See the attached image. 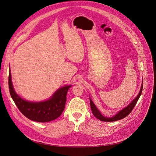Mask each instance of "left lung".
<instances>
[{
	"label": "left lung",
	"mask_w": 156,
	"mask_h": 156,
	"mask_svg": "<svg viewBox=\"0 0 156 156\" xmlns=\"http://www.w3.org/2000/svg\"><path fill=\"white\" fill-rule=\"evenodd\" d=\"M143 87V82L142 83V85H141L140 92L138 94L137 96H136L134 99V100L132 101L127 107L124 108L122 110L120 111L114 116L111 117V118L105 117V116H104L103 115H102L101 114L100 111L98 109L97 107H96V105H94V103H93V101H92L91 99H90V103L91 110H92V112L93 113L94 116H95L96 118H97L98 120H100L101 121H103V122H114V121L119 120H121L122 119H124V118H125L126 116H127V115H128L129 113L132 111V110L133 109L134 107L135 106L136 103H137V101L139 100V98H140V96L141 95V93H142Z\"/></svg>",
	"instance_id": "1"
}]
</instances>
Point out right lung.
Masks as SVG:
<instances>
[{
  "mask_svg": "<svg viewBox=\"0 0 156 156\" xmlns=\"http://www.w3.org/2000/svg\"><path fill=\"white\" fill-rule=\"evenodd\" d=\"M10 93L13 101L22 114L27 119L38 122H48L58 118L62 114L66 101V95L71 85L61 87L49 100L32 102L23 100L14 90L10 69L8 77Z\"/></svg>",
  "mask_w": 156,
  "mask_h": 156,
  "instance_id": "add662e5",
  "label": "right lung"
}]
</instances>
